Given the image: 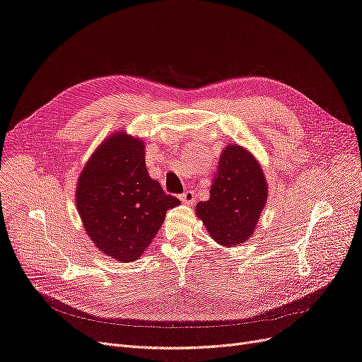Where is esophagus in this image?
Wrapping results in <instances>:
<instances>
[{"label":"esophagus","mask_w":362,"mask_h":362,"mask_svg":"<svg viewBox=\"0 0 362 362\" xmlns=\"http://www.w3.org/2000/svg\"><path fill=\"white\" fill-rule=\"evenodd\" d=\"M194 199H195V195H194L192 191H186V192H183V194L180 195V202H182L183 204H186V206L194 204Z\"/></svg>","instance_id":"34e87169"}]
</instances>
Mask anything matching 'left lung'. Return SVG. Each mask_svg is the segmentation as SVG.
Instances as JSON below:
<instances>
[{
	"instance_id": "1",
	"label": "left lung",
	"mask_w": 362,
	"mask_h": 362,
	"mask_svg": "<svg viewBox=\"0 0 362 362\" xmlns=\"http://www.w3.org/2000/svg\"><path fill=\"white\" fill-rule=\"evenodd\" d=\"M211 179L210 198L197 204V216L219 245L230 247L246 242L255 231L269 194L259 163L245 147L228 144Z\"/></svg>"
}]
</instances>
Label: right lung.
Returning <instances> with one entry per match:
<instances>
[{
	"mask_svg": "<svg viewBox=\"0 0 362 362\" xmlns=\"http://www.w3.org/2000/svg\"><path fill=\"white\" fill-rule=\"evenodd\" d=\"M76 204L95 246L120 262H132L149 247L167 210L180 204L146 168L144 141L127 132L107 137L77 180Z\"/></svg>",
	"mask_w": 362,
	"mask_h": 362,
	"instance_id": "obj_1",
	"label": "right lung"
}]
</instances>
